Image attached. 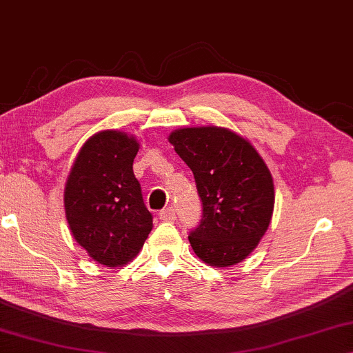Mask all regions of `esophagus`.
Here are the masks:
<instances>
[{"label": "esophagus", "instance_id": "esophagus-1", "mask_svg": "<svg viewBox=\"0 0 353 353\" xmlns=\"http://www.w3.org/2000/svg\"><path fill=\"white\" fill-rule=\"evenodd\" d=\"M160 219H161V221H166V222L174 221V219H176V211H174V208L168 206V208H165V210H161V211H160Z\"/></svg>", "mask_w": 353, "mask_h": 353}]
</instances>
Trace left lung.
I'll return each mask as SVG.
<instances>
[{
  "mask_svg": "<svg viewBox=\"0 0 353 353\" xmlns=\"http://www.w3.org/2000/svg\"><path fill=\"white\" fill-rule=\"evenodd\" d=\"M170 142L192 170L201 198V221L188 233L195 254L214 267L246 259L274 214V179L264 160L225 128H182Z\"/></svg>",
  "mask_w": 353,
  "mask_h": 353,
  "instance_id": "obj_1",
  "label": "left lung"
}]
</instances>
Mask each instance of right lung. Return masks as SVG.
<instances>
[{"label": "right lung", "instance_id": "right-lung-1", "mask_svg": "<svg viewBox=\"0 0 353 353\" xmlns=\"http://www.w3.org/2000/svg\"><path fill=\"white\" fill-rule=\"evenodd\" d=\"M137 152L132 136L101 131L84 142L67 179L63 205L72 235L102 265H125L152 232V212L132 171Z\"/></svg>", "mask_w": 353, "mask_h": 353}]
</instances>
